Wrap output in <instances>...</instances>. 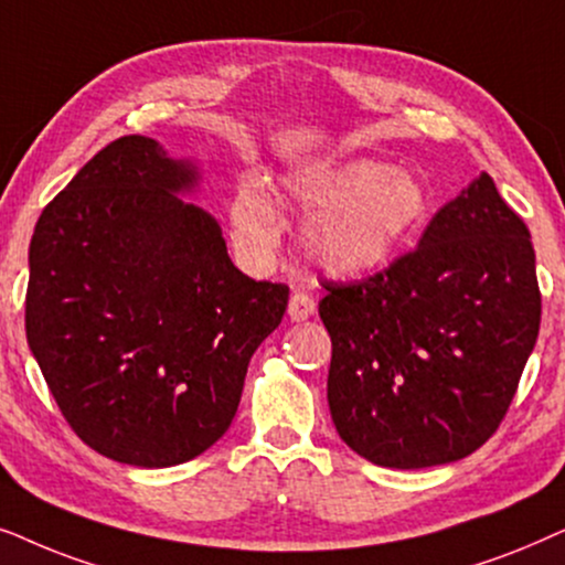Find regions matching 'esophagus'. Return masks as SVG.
<instances>
[{
    "instance_id": "esophagus-1",
    "label": "esophagus",
    "mask_w": 565,
    "mask_h": 565,
    "mask_svg": "<svg viewBox=\"0 0 565 565\" xmlns=\"http://www.w3.org/2000/svg\"><path fill=\"white\" fill-rule=\"evenodd\" d=\"M289 318L295 322H302L307 318H312L315 315V299L310 295H305V291H295L289 299Z\"/></svg>"
}]
</instances>
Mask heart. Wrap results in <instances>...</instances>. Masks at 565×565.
Returning a JSON list of instances; mask_svg holds the SVG:
<instances>
[{
  "mask_svg": "<svg viewBox=\"0 0 565 565\" xmlns=\"http://www.w3.org/2000/svg\"><path fill=\"white\" fill-rule=\"evenodd\" d=\"M284 199L307 214V258L338 278H361L385 268L428 216V193L416 172L377 160L302 164L284 175ZM230 232L245 258H274L281 222L274 193L253 172L239 178L230 201Z\"/></svg>",
  "mask_w": 565,
  "mask_h": 565,
  "instance_id": "obj_1",
  "label": "heart"
}]
</instances>
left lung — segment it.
Returning <instances> with one entry per match:
<instances>
[{
    "instance_id": "1",
    "label": "left lung",
    "mask_w": 565,
    "mask_h": 565,
    "mask_svg": "<svg viewBox=\"0 0 565 565\" xmlns=\"http://www.w3.org/2000/svg\"><path fill=\"white\" fill-rule=\"evenodd\" d=\"M322 287L335 431L380 468L476 452L507 416L540 333L535 247L488 172L428 222L413 253Z\"/></svg>"
}]
</instances>
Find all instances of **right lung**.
I'll list each match as a JSON object with an SVG mask.
<instances>
[{
	"mask_svg": "<svg viewBox=\"0 0 565 565\" xmlns=\"http://www.w3.org/2000/svg\"><path fill=\"white\" fill-rule=\"evenodd\" d=\"M191 160L120 137L43 209L30 239L28 345L95 452L170 468L220 441L289 287L253 281L220 222L180 199Z\"/></svg>",
	"mask_w": 565,
	"mask_h": 565,
	"instance_id": "obj_1",
	"label": "right lung"
}]
</instances>
